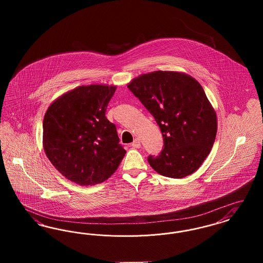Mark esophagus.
I'll use <instances>...</instances> for the list:
<instances>
[{
	"label": "esophagus",
	"instance_id": "34e87169",
	"mask_svg": "<svg viewBox=\"0 0 263 263\" xmlns=\"http://www.w3.org/2000/svg\"><path fill=\"white\" fill-rule=\"evenodd\" d=\"M131 146H132L133 148H136V149L141 148V142H140V140H139V139H135V140L133 141V143L131 144Z\"/></svg>",
	"mask_w": 263,
	"mask_h": 263
}]
</instances>
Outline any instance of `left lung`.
<instances>
[{
    "mask_svg": "<svg viewBox=\"0 0 263 263\" xmlns=\"http://www.w3.org/2000/svg\"><path fill=\"white\" fill-rule=\"evenodd\" d=\"M128 88L160 126L163 148L149 156L151 166L160 175L182 178L200 167L212 149L217 116L200 84L191 76L155 71L139 76Z\"/></svg>",
    "mask_w": 263,
    "mask_h": 263,
    "instance_id": "8db88e82",
    "label": "left lung"
}]
</instances>
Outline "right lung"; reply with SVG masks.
Segmentation results:
<instances>
[{"label":"right lung","mask_w":263,"mask_h":263,"mask_svg":"<svg viewBox=\"0 0 263 263\" xmlns=\"http://www.w3.org/2000/svg\"><path fill=\"white\" fill-rule=\"evenodd\" d=\"M116 87L81 86L54 100L43 119V148L55 168L80 185L110 177L125 156L105 117Z\"/></svg>","instance_id":"obj_1"}]
</instances>
